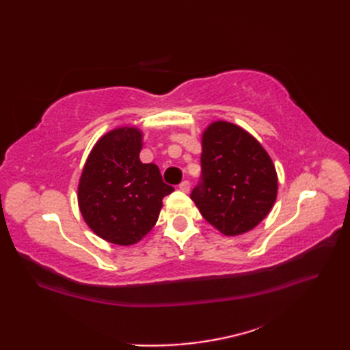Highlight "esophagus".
<instances>
[{
    "instance_id": "34e87169",
    "label": "esophagus",
    "mask_w": 350,
    "mask_h": 350,
    "mask_svg": "<svg viewBox=\"0 0 350 350\" xmlns=\"http://www.w3.org/2000/svg\"><path fill=\"white\" fill-rule=\"evenodd\" d=\"M179 189L183 191V192H189V182H188V180H183V182L179 185Z\"/></svg>"
}]
</instances>
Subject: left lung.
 <instances>
[{
  "mask_svg": "<svg viewBox=\"0 0 350 350\" xmlns=\"http://www.w3.org/2000/svg\"><path fill=\"white\" fill-rule=\"evenodd\" d=\"M278 176L265 147L226 120L202 133V183L191 194L203 218L226 236L251 232L277 200Z\"/></svg>",
  "mask_w": 350,
  "mask_h": 350,
  "instance_id": "obj_1",
  "label": "left lung"
}]
</instances>
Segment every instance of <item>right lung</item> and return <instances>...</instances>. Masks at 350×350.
<instances>
[{
	"instance_id": "right-lung-1",
	"label": "right lung",
	"mask_w": 350,
	"mask_h": 350,
	"mask_svg": "<svg viewBox=\"0 0 350 350\" xmlns=\"http://www.w3.org/2000/svg\"><path fill=\"white\" fill-rule=\"evenodd\" d=\"M143 131L118 126L102 135L84 163L78 206L85 224L109 243L129 247L154 227L162 198L174 191L158 165L143 163Z\"/></svg>"
}]
</instances>
